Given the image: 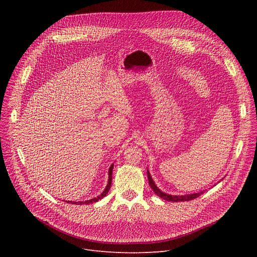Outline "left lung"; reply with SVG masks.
<instances>
[{
    "mask_svg": "<svg viewBox=\"0 0 257 257\" xmlns=\"http://www.w3.org/2000/svg\"><path fill=\"white\" fill-rule=\"evenodd\" d=\"M148 177H149V183H150V186L151 188L155 191V193L160 196L161 198L163 199H166V200H169V201H174V202H178V201H189V200H192V199H195L197 197H199L203 191H200L198 193H194V194H190V195H182V196H177V195H169V194H166L164 192H162L155 184L154 180L152 179V176L150 175V172H148Z\"/></svg>",
    "mask_w": 257,
    "mask_h": 257,
    "instance_id": "left-lung-1",
    "label": "left lung"
}]
</instances>
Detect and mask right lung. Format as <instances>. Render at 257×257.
Segmentation results:
<instances>
[{
	"instance_id": "obj_1",
	"label": "right lung",
	"mask_w": 257,
	"mask_h": 257,
	"mask_svg": "<svg viewBox=\"0 0 257 257\" xmlns=\"http://www.w3.org/2000/svg\"><path fill=\"white\" fill-rule=\"evenodd\" d=\"M113 168H114V165H112L111 166V168H109V170H108V182H107V185H106V187H105V189H104V191L100 194V195H98L97 197H95V198H92L91 200H87V201H85L84 203H92V202H96L97 200H99V199H101V198H103L106 194H107V192H108V190H109V188H111V185H112V174H113ZM69 202V201H68ZM71 203H74V204H81V203H83L82 201L81 202H76V201H74V202H72V201H70Z\"/></svg>"
}]
</instances>
